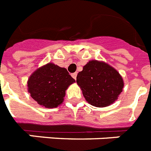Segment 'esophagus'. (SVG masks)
Segmentation results:
<instances>
[{
    "mask_svg": "<svg viewBox=\"0 0 151 151\" xmlns=\"http://www.w3.org/2000/svg\"><path fill=\"white\" fill-rule=\"evenodd\" d=\"M77 75H78V73H73L71 74V76H72V78L74 79V80H76V78H77Z\"/></svg>",
    "mask_w": 151,
    "mask_h": 151,
    "instance_id": "esophagus-1",
    "label": "esophagus"
}]
</instances>
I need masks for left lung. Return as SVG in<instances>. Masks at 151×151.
Wrapping results in <instances>:
<instances>
[{"instance_id":"8db88e82","label":"left lung","mask_w":151,"mask_h":151,"mask_svg":"<svg viewBox=\"0 0 151 151\" xmlns=\"http://www.w3.org/2000/svg\"><path fill=\"white\" fill-rule=\"evenodd\" d=\"M77 83L88 103L105 107L114 103L122 92L124 81L114 68L104 62L92 60L77 76Z\"/></svg>"}]
</instances>
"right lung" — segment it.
Returning <instances> with one entry per match:
<instances>
[{
    "mask_svg": "<svg viewBox=\"0 0 151 151\" xmlns=\"http://www.w3.org/2000/svg\"><path fill=\"white\" fill-rule=\"evenodd\" d=\"M74 82L66 69L49 63L32 73L27 87L30 96L39 105L55 108L63 102L66 90Z\"/></svg>",
    "mask_w": 151,
    "mask_h": 151,
    "instance_id": "right-lung-1",
    "label": "right lung"
}]
</instances>
